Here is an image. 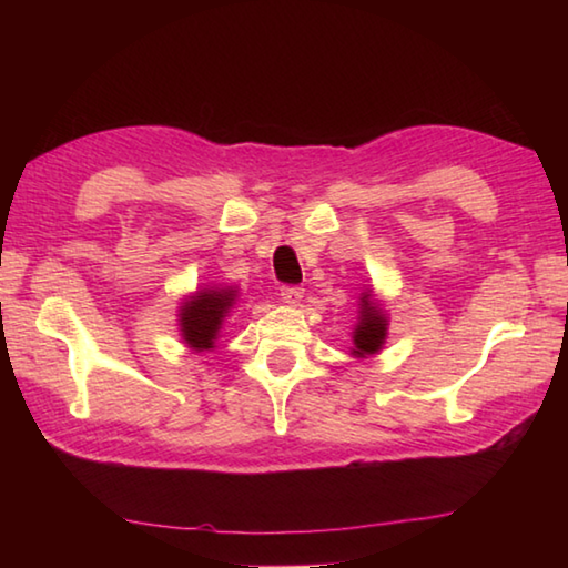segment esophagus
Listing matches in <instances>:
<instances>
[{
	"instance_id": "obj_1",
	"label": "esophagus",
	"mask_w": 568,
	"mask_h": 568,
	"mask_svg": "<svg viewBox=\"0 0 568 568\" xmlns=\"http://www.w3.org/2000/svg\"><path fill=\"white\" fill-rule=\"evenodd\" d=\"M281 295H283V301L287 303V305H297L303 301V287H297V285H283L281 287Z\"/></svg>"
}]
</instances>
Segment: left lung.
<instances>
[{"label": "left lung", "mask_w": 568, "mask_h": 568, "mask_svg": "<svg viewBox=\"0 0 568 568\" xmlns=\"http://www.w3.org/2000/svg\"><path fill=\"white\" fill-rule=\"evenodd\" d=\"M388 335V321L383 305L373 297L371 291L361 295V318L353 331V355L365 358V355H373L383 348Z\"/></svg>", "instance_id": "obj_1"}]
</instances>
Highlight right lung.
<instances>
[{
	"label": "right lung",
	"mask_w": 568,
	"mask_h": 568,
	"mask_svg": "<svg viewBox=\"0 0 568 568\" xmlns=\"http://www.w3.org/2000/svg\"><path fill=\"white\" fill-rule=\"evenodd\" d=\"M237 297L233 287H203L180 305V335L192 351L215 348L220 325Z\"/></svg>",
	"instance_id": "1"
}]
</instances>
